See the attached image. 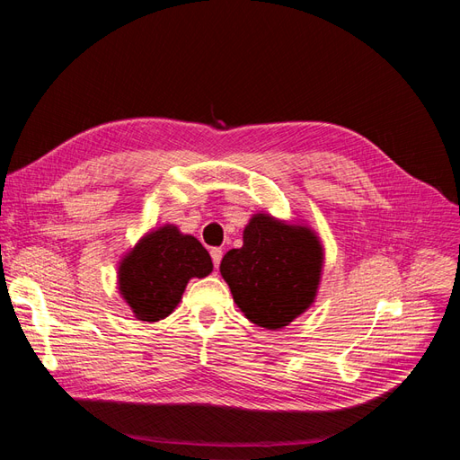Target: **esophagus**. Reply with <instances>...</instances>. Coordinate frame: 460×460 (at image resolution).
I'll return each instance as SVG.
<instances>
[{"instance_id": "34e87169", "label": "esophagus", "mask_w": 460, "mask_h": 460, "mask_svg": "<svg viewBox=\"0 0 460 460\" xmlns=\"http://www.w3.org/2000/svg\"><path fill=\"white\" fill-rule=\"evenodd\" d=\"M211 259H213L215 269H218V264H220V261H222V249H220V247H213V249H211Z\"/></svg>"}]
</instances>
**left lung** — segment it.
Wrapping results in <instances>:
<instances>
[{
    "label": "left lung",
    "mask_w": 460,
    "mask_h": 460,
    "mask_svg": "<svg viewBox=\"0 0 460 460\" xmlns=\"http://www.w3.org/2000/svg\"><path fill=\"white\" fill-rule=\"evenodd\" d=\"M323 261V245L311 228L259 213L243 230V245L222 257L220 274L253 324L278 330L313 305Z\"/></svg>",
    "instance_id": "1"
}]
</instances>
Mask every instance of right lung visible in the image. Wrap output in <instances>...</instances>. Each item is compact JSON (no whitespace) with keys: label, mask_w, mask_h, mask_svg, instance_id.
Listing matches in <instances>:
<instances>
[{"label":"right lung","mask_w":460,"mask_h":460,"mask_svg":"<svg viewBox=\"0 0 460 460\" xmlns=\"http://www.w3.org/2000/svg\"><path fill=\"white\" fill-rule=\"evenodd\" d=\"M211 270V255L193 235L164 225L120 261L119 289L137 320L157 323L176 309L191 278Z\"/></svg>","instance_id":"add662e5"}]
</instances>
